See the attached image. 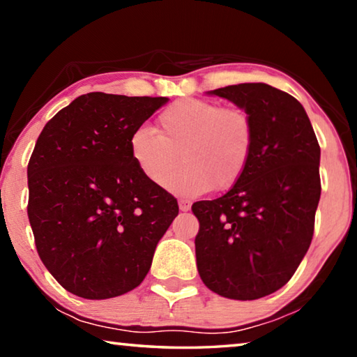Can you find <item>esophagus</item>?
Segmentation results:
<instances>
[{
  "label": "esophagus",
  "mask_w": 357,
  "mask_h": 357,
  "mask_svg": "<svg viewBox=\"0 0 357 357\" xmlns=\"http://www.w3.org/2000/svg\"><path fill=\"white\" fill-rule=\"evenodd\" d=\"M190 202L189 200H179V209L183 211V213H185V211L190 209Z\"/></svg>",
  "instance_id": "1"
}]
</instances>
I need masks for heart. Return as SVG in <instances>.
<instances>
[{
    "label": "heart",
    "instance_id": "heart-1",
    "mask_svg": "<svg viewBox=\"0 0 357 357\" xmlns=\"http://www.w3.org/2000/svg\"><path fill=\"white\" fill-rule=\"evenodd\" d=\"M157 123L159 134L138 128L129 142L144 178L179 195H200L213 187L228 190L243 179L255 149L253 121L243 108L181 99ZM179 153L185 164L175 171Z\"/></svg>",
    "mask_w": 357,
    "mask_h": 357
}]
</instances>
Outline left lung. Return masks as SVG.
Instances as JSON below:
<instances>
[{
	"label": "left lung",
	"mask_w": 357,
	"mask_h": 357,
	"mask_svg": "<svg viewBox=\"0 0 357 357\" xmlns=\"http://www.w3.org/2000/svg\"><path fill=\"white\" fill-rule=\"evenodd\" d=\"M209 94L250 114L255 149L239 183L192 204L200 222L197 268L211 291L253 301L280 289L309 250L321 195L319 144L298 100L266 83Z\"/></svg>",
	"instance_id": "left-lung-1"
}]
</instances>
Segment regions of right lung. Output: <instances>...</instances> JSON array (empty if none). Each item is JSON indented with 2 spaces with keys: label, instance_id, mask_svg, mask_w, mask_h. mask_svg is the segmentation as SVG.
<instances>
[{
  "label": "right lung",
  "instance_id": "obj_1",
  "mask_svg": "<svg viewBox=\"0 0 357 357\" xmlns=\"http://www.w3.org/2000/svg\"><path fill=\"white\" fill-rule=\"evenodd\" d=\"M167 98L88 93L53 116L28 164V219L56 282L84 299L137 288L174 217L172 193L144 178L130 137Z\"/></svg>",
  "mask_w": 357,
  "mask_h": 357
}]
</instances>
